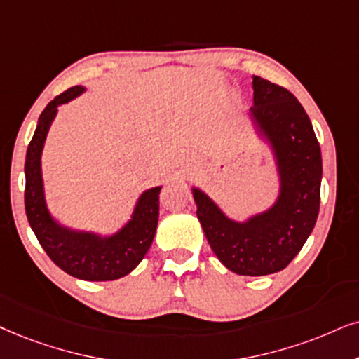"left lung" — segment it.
Returning <instances> with one entry per match:
<instances>
[{"label":"left lung","mask_w":359,"mask_h":359,"mask_svg":"<svg viewBox=\"0 0 359 359\" xmlns=\"http://www.w3.org/2000/svg\"><path fill=\"white\" fill-rule=\"evenodd\" d=\"M248 119L270 147L278 195L266 210L230 219L203 190L192 187L197 217L217 258L230 271L263 276L283 270L310 237L318 219L321 151L298 99L278 84L253 76Z\"/></svg>","instance_id":"obj_1"}]
</instances>
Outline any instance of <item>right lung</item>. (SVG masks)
<instances>
[{
  "mask_svg": "<svg viewBox=\"0 0 359 359\" xmlns=\"http://www.w3.org/2000/svg\"><path fill=\"white\" fill-rule=\"evenodd\" d=\"M83 86L65 90L41 112L26 152L25 207L26 217L41 247L61 270L88 281L117 280L130 273L151 248L158 222V194L162 187L139 195L130 220L116 233L101 235L59 224L49 212L44 195L41 156L57 107L84 93Z\"/></svg>",
  "mask_w": 359,
  "mask_h": 359,
  "instance_id": "obj_1",
  "label": "right lung"
}]
</instances>
